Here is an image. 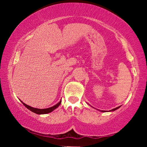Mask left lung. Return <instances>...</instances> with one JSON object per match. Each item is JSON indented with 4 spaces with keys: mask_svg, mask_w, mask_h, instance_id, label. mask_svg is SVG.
I'll use <instances>...</instances> for the list:
<instances>
[{
    "mask_svg": "<svg viewBox=\"0 0 147 147\" xmlns=\"http://www.w3.org/2000/svg\"><path fill=\"white\" fill-rule=\"evenodd\" d=\"M120 107V106H118V107H117V108H115V109H112V110H111V111H115V110H117V109H119V108ZM102 112H105V111H102Z\"/></svg>",
    "mask_w": 147,
    "mask_h": 147,
    "instance_id": "8db88e82",
    "label": "left lung"
}]
</instances>
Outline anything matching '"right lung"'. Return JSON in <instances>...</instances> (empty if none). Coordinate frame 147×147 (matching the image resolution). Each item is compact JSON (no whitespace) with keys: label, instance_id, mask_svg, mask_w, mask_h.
<instances>
[{"label":"right lung","instance_id":"1","mask_svg":"<svg viewBox=\"0 0 147 147\" xmlns=\"http://www.w3.org/2000/svg\"><path fill=\"white\" fill-rule=\"evenodd\" d=\"M21 102L23 103V105H24L25 107L27 108V109H29L30 111H32L33 113H36L38 115H41V114H47V113H49L52 112V111H53L55 109H56L60 105L61 103V100L59 103H57L56 105L52 106V107H50V108H48V109H36V108L31 107V106L25 104V103H23V102Z\"/></svg>","mask_w":147,"mask_h":147}]
</instances>
